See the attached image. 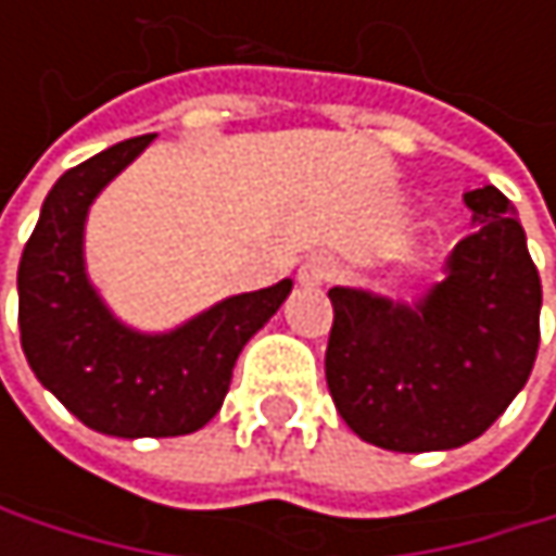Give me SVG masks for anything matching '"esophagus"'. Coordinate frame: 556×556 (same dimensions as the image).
Returning <instances> with one entry per match:
<instances>
[{"label":"esophagus","mask_w":556,"mask_h":556,"mask_svg":"<svg viewBox=\"0 0 556 556\" xmlns=\"http://www.w3.org/2000/svg\"><path fill=\"white\" fill-rule=\"evenodd\" d=\"M334 274H338L334 257H328V254H312V257L299 267V282H302V286H321V282H331Z\"/></svg>","instance_id":"1"}]
</instances>
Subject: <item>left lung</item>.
<instances>
[{
  "label": "left lung",
  "instance_id": "8db88e82",
  "mask_svg": "<svg viewBox=\"0 0 556 556\" xmlns=\"http://www.w3.org/2000/svg\"><path fill=\"white\" fill-rule=\"evenodd\" d=\"M477 228L447 279L415 308L328 289L334 325L325 380L351 431L399 454L480 438L528 383L541 344V277L496 186L464 195Z\"/></svg>",
  "mask_w": 556,
  "mask_h": 556
}]
</instances>
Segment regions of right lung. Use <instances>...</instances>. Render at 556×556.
<instances>
[{"instance_id": "1", "label": "right lung", "mask_w": 556, "mask_h": 556, "mask_svg": "<svg viewBox=\"0 0 556 556\" xmlns=\"http://www.w3.org/2000/svg\"><path fill=\"white\" fill-rule=\"evenodd\" d=\"M154 135L128 138L70 167L45 199L18 264L22 351L35 377L92 431L176 438L199 431L225 402L241 348L289 295L292 282L231 295L173 334L118 325L83 274V222L96 192Z\"/></svg>"}]
</instances>
